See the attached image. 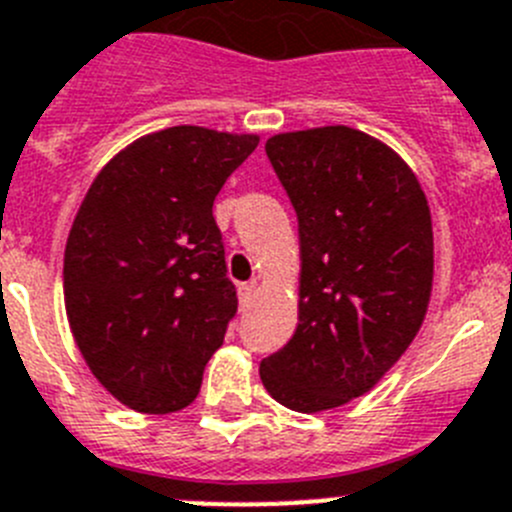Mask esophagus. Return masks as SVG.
I'll use <instances>...</instances> for the list:
<instances>
[{"instance_id":"34e87169","label":"esophagus","mask_w":512,"mask_h":512,"mask_svg":"<svg viewBox=\"0 0 512 512\" xmlns=\"http://www.w3.org/2000/svg\"><path fill=\"white\" fill-rule=\"evenodd\" d=\"M253 297H256V281H251V284H241V287H238V299H241V309L251 307Z\"/></svg>"}]
</instances>
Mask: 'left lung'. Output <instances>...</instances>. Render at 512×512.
Masks as SVG:
<instances>
[{
    "mask_svg": "<svg viewBox=\"0 0 512 512\" xmlns=\"http://www.w3.org/2000/svg\"><path fill=\"white\" fill-rule=\"evenodd\" d=\"M299 220V325L261 360L271 398L302 414L368 393L424 322L434 233L411 167L350 126L287 131L266 142Z\"/></svg>",
    "mask_w": 512,
    "mask_h": 512,
    "instance_id": "left-lung-1",
    "label": "left lung"
}]
</instances>
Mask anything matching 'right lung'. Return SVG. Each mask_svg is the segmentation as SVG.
Here are the masks:
<instances>
[{"label":"right lung","instance_id":"add662e5","mask_svg":"<svg viewBox=\"0 0 512 512\" xmlns=\"http://www.w3.org/2000/svg\"><path fill=\"white\" fill-rule=\"evenodd\" d=\"M256 134L170 126L88 187L65 243V312L106 391L142 414L195 401L238 309L213 203Z\"/></svg>","mask_w":512,"mask_h":512}]
</instances>
